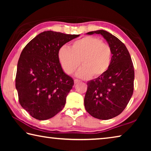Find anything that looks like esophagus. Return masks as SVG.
<instances>
[{
	"instance_id": "1",
	"label": "esophagus",
	"mask_w": 151,
	"mask_h": 151,
	"mask_svg": "<svg viewBox=\"0 0 151 151\" xmlns=\"http://www.w3.org/2000/svg\"><path fill=\"white\" fill-rule=\"evenodd\" d=\"M80 82H81V81L78 80V79H75V80H74V83H75V85L76 84H78V83H80Z\"/></svg>"
}]
</instances>
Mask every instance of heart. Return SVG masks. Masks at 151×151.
<instances>
[{
    "label": "heart",
    "instance_id": "obj_1",
    "mask_svg": "<svg viewBox=\"0 0 151 151\" xmlns=\"http://www.w3.org/2000/svg\"><path fill=\"white\" fill-rule=\"evenodd\" d=\"M58 58L67 75L75 72L81 63L83 66L77 71L76 76L83 78L92 75L98 77L109 69L112 50L108 44L99 38L85 37L73 42L69 48L61 47L58 52Z\"/></svg>",
    "mask_w": 151,
    "mask_h": 151
}]
</instances>
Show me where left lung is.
I'll return each mask as SVG.
<instances>
[{"label":"left lung","instance_id":"8db88e82","mask_svg":"<svg viewBox=\"0 0 151 151\" xmlns=\"http://www.w3.org/2000/svg\"><path fill=\"white\" fill-rule=\"evenodd\" d=\"M87 34L101 35L112 50L109 69L88 82L84 100L86 111L92 116L108 120L121 114L131 98L134 90L133 63L126 46L115 36L104 30Z\"/></svg>","mask_w":151,"mask_h":151}]
</instances>
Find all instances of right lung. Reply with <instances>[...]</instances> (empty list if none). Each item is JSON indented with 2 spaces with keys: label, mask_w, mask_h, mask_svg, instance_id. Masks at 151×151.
<instances>
[{
  "label": "right lung",
  "mask_w": 151,
  "mask_h": 151,
  "mask_svg": "<svg viewBox=\"0 0 151 151\" xmlns=\"http://www.w3.org/2000/svg\"><path fill=\"white\" fill-rule=\"evenodd\" d=\"M78 36L45 31L22 50L18 61L15 85L20 104L33 118L40 121L50 119L65 106L74 81L63 70L58 52Z\"/></svg>",
  "instance_id": "obj_1"
}]
</instances>
